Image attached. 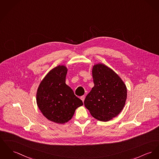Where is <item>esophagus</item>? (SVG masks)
<instances>
[{
    "label": "esophagus",
    "instance_id": "esophagus-1",
    "mask_svg": "<svg viewBox=\"0 0 159 159\" xmlns=\"http://www.w3.org/2000/svg\"><path fill=\"white\" fill-rule=\"evenodd\" d=\"M81 99L82 100V101H83V102H84L85 99V96H81Z\"/></svg>",
    "mask_w": 159,
    "mask_h": 159
}]
</instances>
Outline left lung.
Returning <instances> with one entry per match:
<instances>
[{"instance_id": "obj_1", "label": "left lung", "mask_w": 159, "mask_h": 159, "mask_svg": "<svg viewBox=\"0 0 159 159\" xmlns=\"http://www.w3.org/2000/svg\"><path fill=\"white\" fill-rule=\"evenodd\" d=\"M94 87L85 98L84 106L95 119L107 122L123 110L127 100L126 85L120 77L104 64L92 67Z\"/></svg>"}]
</instances>
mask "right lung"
Here are the masks:
<instances>
[{"instance_id":"obj_1","label":"right lung","mask_w":159,"mask_h":159,"mask_svg":"<svg viewBox=\"0 0 159 159\" xmlns=\"http://www.w3.org/2000/svg\"><path fill=\"white\" fill-rule=\"evenodd\" d=\"M67 70L64 65L51 69L41 81L36 93L37 104L44 116L60 124L69 121L76 109L83 105L66 84Z\"/></svg>"}]
</instances>
